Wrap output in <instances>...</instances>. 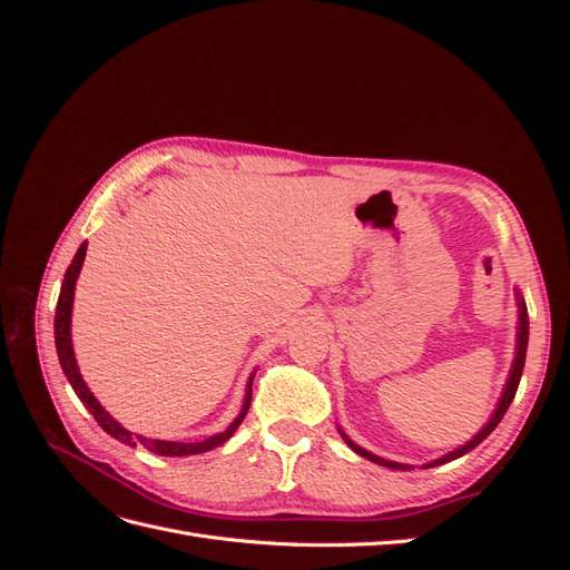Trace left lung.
Here are the masks:
<instances>
[{
  "mask_svg": "<svg viewBox=\"0 0 570 570\" xmlns=\"http://www.w3.org/2000/svg\"><path fill=\"white\" fill-rule=\"evenodd\" d=\"M515 299H519V344H515V361H513V368H511V375H509V383H507V387H504L502 400H499V406H497V411L492 413L490 423H488L485 428H482L480 433H478L471 442H465L463 446H459V450H454L452 454H444L442 459H438V461H433V463H425L423 469H433V465H440V463H446V461H454V459H459V456H463V454H469L471 450H475V446L492 433V430L499 425V421L504 419V413H507V409L511 406L513 396H515V390H519L521 373H523V366H525V350H528V306H525V302H523L521 295H515ZM342 438H344V442H347V444L352 446V450H354L356 454H361V456L373 461V463L387 465V469H394V471H409V469H411V465H406V463L387 461V459L375 456V454H371V452H366V450H361V446L354 444L344 433H342Z\"/></svg>",
  "mask_w": 570,
  "mask_h": 570,
  "instance_id": "1",
  "label": "left lung"
}]
</instances>
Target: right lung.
Segmentation results:
<instances>
[{"instance_id":"add662e5","label":"right lung","mask_w":570,"mask_h":570,"mask_svg":"<svg viewBox=\"0 0 570 570\" xmlns=\"http://www.w3.org/2000/svg\"><path fill=\"white\" fill-rule=\"evenodd\" d=\"M85 249L88 245H80V249L76 252L71 266L66 268L63 275V283H61V292H59V302H57V316H55V342H57V354H59V364L68 377V383L76 390V394L80 396V402L88 406V411L95 416V421L101 425L105 433H109L111 438H116L118 442L124 444H142L145 450L159 454V456H189V454H202V452H209L216 450L218 444L226 442L228 438H233L235 430L239 428V423L245 421L247 416V409L252 404V381L254 375L249 377V385H247V394H245V404L243 411H239V416L223 430L218 435L206 438L202 442H166V440H149L142 435H132L130 430H126L120 423H116L109 413L101 409V404L95 400V394L88 390V385L82 383V375L78 371L76 364V356H73V347H71V312H73V292H76V281H78V273L82 268L85 262Z\"/></svg>"}]
</instances>
